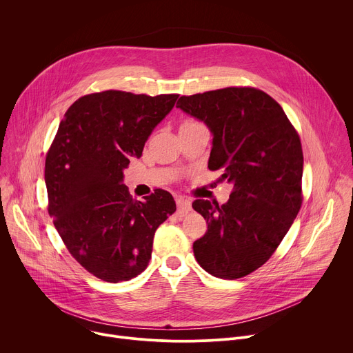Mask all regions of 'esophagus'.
Returning <instances> with one entry per match:
<instances>
[{
  "instance_id": "1",
  "label": "esophagus",
  "mask_w": 353,
  "mask_h": 353,
  "mask_svg": "<svg viewBox=\"0 0 353 353\" xmlns=\"http://www.w3.org/2000/svg\"><path fill=\"white\" fill-rule=\"evenodd\" d=\"M176 204H177V207H179V210H181V211H184V212L191 211V201L187 199V198H184V196H181V195L176 196Z\"/></svg>"
}]
</instances>
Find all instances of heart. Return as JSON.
I'll list each match as a JSON object with an SVG mask.
<instances>
[{
  "instance_id": "obj_1",
  "label": "heart",
  "mask_w": 353,
  "mask_h": 353,
  "mask_svg": "<svg viewBox=\"0 0 353 353\" xmlns=\"http://www.w3.org/2000/svg\"><path fill=\"white\" fill-rule=\"evenodd\" d=\"M185 124H192V123H191V121H187V123H184L183 125H185Z\"/></svg>"
}]
</instances>
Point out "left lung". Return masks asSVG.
I'll list each match as a JSON object with an SVG mask.
<instances>
[{
    "mask_svg": "<svg viewBox=\"0 0 353 353\" xmlns=\"http://www.w3.org/2000/svg\"><path fill=\"white\" fill-rule=\"evenodd\" d=\"M212 132L210 170L233 184L228 203L195 199L208 223L192 244L198 264L222 279L260 268L290 229L301 205L303 152L282 108L256 88L181 96L177 106Z\"/></svg>",
    "mask_w": 353,
    "mask_h": 353,
    "instance_id": "obj_1",
    "label": "left lung"
}]
</instances>
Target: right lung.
<instances>
[{
	"label": "right lung",
	"instance_id": "obj_1",
	"mask_svg": "<svg viewBox=\"0 0 353 353\" xmlns=\"http://www.w3.org/2000/svg\"><path fill=\"white\" fill-rule=\"evenodd\" d=\"M179 94L105 90L67 110L46 157L48 214L71 256L106 282L130 281L149 264L157 229L176 211L170 192L132 199L123 184Z\"/></svg>",
	"mask_w": 353,
	"mask_h": 353
}]
</instances>
